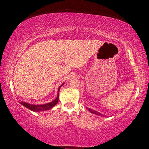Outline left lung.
<instances>
[{
    "label": "left lung",
    "mask_w": 149,
    "mask_h": 149,
    "mask_svg": "<svg viewBox=\"0 0 149 149\" xmlns=\"http://www.w3.org/2000/svg\"><path fill=\"white\" fill-rule=\"evenodd\" d=\"M89 110V111L91 112V113H93V114H95V115H100V116H102V114H100V113H98V112H97V111H93V110H92V109H87Z\"/></svg>",
    "instance_id": "1"
}]
</instances>
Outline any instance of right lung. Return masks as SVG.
<instances>
[{"label":"right lung","mask_w":149,"mask_h":149,"mask_svg":"<svg viewBox=\"0 0 149 149\" xmlns=\"http://www.w3.org/2000/svg\"><path fill=\"white\" fill-rule=\"evenodd\" d=\"M64 84V83H63ZM63 84L61 85V86L59 87L58 89V96L56 99L54 100V101L52 102L47 103V104H41V105H34V104H30L26 103V102H21V104L24 107L28 108V109L31 110V111H47V110H49L54 107L55 105L58 103V99H59V91H60V87L62 86Z\"/></svg>","instance_id":"obj_1"}]
</instances>
